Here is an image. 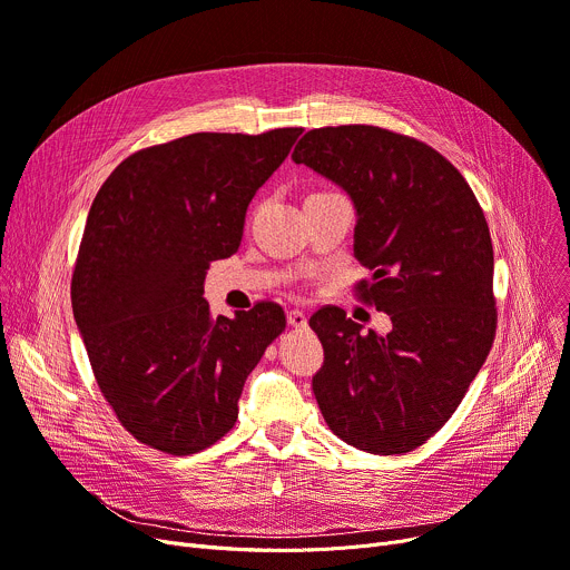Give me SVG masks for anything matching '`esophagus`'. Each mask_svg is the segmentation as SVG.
Segmentation results:
<instances>
[{"mask_svg":"<svg viewBox=\"0 0 570 570\" xmlns=\"http://www.w3.org/2000/svg\"><path fill=\"white\" fill-rule=\"evenodd\" d=\"M286 321L291 327H305L307 325V316L301 312V309H291L286 314Z\"/></svg>","mask_w":570,"mask_h":570,"instance_id":"obj_1","label":"esophagus"}]
</instances>
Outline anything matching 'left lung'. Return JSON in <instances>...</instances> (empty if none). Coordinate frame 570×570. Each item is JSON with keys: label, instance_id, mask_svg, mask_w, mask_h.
Returning a JSON list of instances; mask_svg holds the SVG:
<instances>
[{"label": "left lung", "instance_id": "1", "mask_svg": "<svg viewBox=\"0 0 570 570\" xmlns=\"http://www.w3.org/2000/svg\"><path fill=\"white\" fill-rule=\"evenodd\" d=\"M291 159L353 203V254L372 269L363 297L393 331L363 333L340 307L309 325L323 344L312 379L340 439L400 455L445 425L492 348L497 309L490 228L460 170L430 145L370 125L323 127Z\"/></svg>", "mask_w": 570, "mask_h": 570}]
</instances>
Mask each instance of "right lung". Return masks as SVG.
<instances>
[{"label":"right lung","instance_id":"obj_1","mask_svg":"<svg viewBox=\"0 0 570 570\" xmlns=\"http://www.w3.org/2000/svg\"><path fill=\"white\" fill-rule=\"evenodd\" d=\"M303 129L191 134L119 164L89 207L71 282L97 383L138 441L191 455L219 441L267 344L275 303L209 316L207 267L243 239L245 215Z\"/></svg>","mask_w":570,"mask_h":570}]
</instances>
